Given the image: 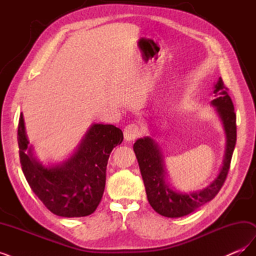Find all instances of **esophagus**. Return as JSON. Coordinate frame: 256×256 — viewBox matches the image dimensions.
<instances>
[{
	"instance_id": "1",
	"label": "esophagus",
	"mask_w": 256,
	"mask_h": 256,
	"mask_svg": "<svg viewBox=\"0 0 256 256\" xmlns=\"http://www.w3.org/2000/svg\"><path fill=\"white\" fill-rule=\"evenodd\" d=\"M142 134V128L140 126L136 125V124H131L124 129V136H125L126 142H131L136 140L138 136Z\"/></svg>"
}]
</instances>
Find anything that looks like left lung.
Returning <instances> with one entry per match:
<instances>
[{"label":"left lung","instance_id":"obj_1","mask_svg":"<svg viewBox=\"0 0 256 256\" xmlns=\"http://www.w3.org/2000/svg\"><path fill=\"white\" fill-rule=\"evenodd\" d=\"M226 90L228 88L224 86L222 79L219 78L214 83V99L212 100L210 104L214 108L216 113L221 120L226 132V152L218 175L204 189L193 192H180L174 189L168 182V174L159 144L152 136L138 138L134 144V150L140 166L147 200L154 210L159 214L168 218H180L187 216L212 200L226 182L237 136L234 104ZM152 134V136H154V134Z\"/></svg>","mask_w":256,"mask_h":256}]
</instances>
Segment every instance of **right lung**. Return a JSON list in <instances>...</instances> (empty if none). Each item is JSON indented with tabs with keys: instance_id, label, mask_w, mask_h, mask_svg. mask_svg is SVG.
<instances>
[{
	"instance_id": "right-lung-1",
	"label": "right lung",
	"mask_w": 256,
	"mask_h": 256,
	"mask_svg": "<svg viewBox=\"0 0 256 256\" xmlns=\"http://www.w3.org/2000/svg\"><path fill=\"white\" fill-rule=\"evenodd\" d=\"M122 138L120 128L95 122L70 156L47 166L37 159L34 147L28 145L21 113L18 144L23 174L37 198L54 214L66 218L88 216L102 198L108 160Z\"/></svg>"
}]
</instances>
